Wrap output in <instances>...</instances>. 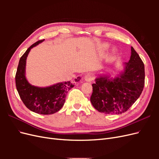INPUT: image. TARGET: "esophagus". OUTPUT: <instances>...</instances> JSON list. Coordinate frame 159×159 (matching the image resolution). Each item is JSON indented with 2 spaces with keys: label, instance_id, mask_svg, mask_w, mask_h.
Here are the masks:
<instances>
[{
  "label": "esophagus",
  "instance_id": "obj_1",
  "mask_svg": "<svg viewBox=\"0 0 159 159\" xmlns=\"http://www.w3.org/2000/svg\"><path fill=\"white\" fill-rule=\"evenodd\" d=\"M93 78H94V77H93L92 74L88 73V74H86L85 75L84 79H85V81H92L93 80Z\"/></svg>",
  "mask_w": 159,
  "mask_h": 159
}]
</instances>
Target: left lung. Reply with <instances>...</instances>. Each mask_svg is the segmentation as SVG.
<instances>
[{
  "label": "left lung",
  "instance_id": "obj_1",
  "mask_svg": "<svg viewBox=\"0 0 159 159\" xmlns=\"http://www.w3.org/2000/svg\"><path fill=\"white\" fill-rule=\"evenodd\" d=\"M145 66L131 47V56L125 71L113 79L99 78L92 84L90 101L98 111L106 114L126 112L140 97L145 85Z\"/></svg>",
  "mask_w": 159,
  "mask_h": 159
}]
</instances>
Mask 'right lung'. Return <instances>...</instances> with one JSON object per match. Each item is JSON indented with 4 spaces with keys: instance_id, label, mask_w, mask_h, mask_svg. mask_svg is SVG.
Wrapping results in <instances>:
<instances>
[{
    "instance_id": "right-lung-1",
    "label": "right lung",
    "mask_w": 159,
    "mask_h": 159,
    "mask_svg": "<svg viewBox=\"0 0 159 159\" xmlns=\"http://www.w3.org/2000/svg\"><path fill=\"white\" fill-rule=\"evenodd\" d=\"M44 40H40L30 46L24 54L18 66L15 75L16 89L25 106L32 111L42 115H50L58 111L65 103L68 91L74 86V83L66 81L48 88H38L30 85L25 77L26 60L33 47ZM80 78L75 79L78 81Z\"/></svg>"
}]
</instances>
